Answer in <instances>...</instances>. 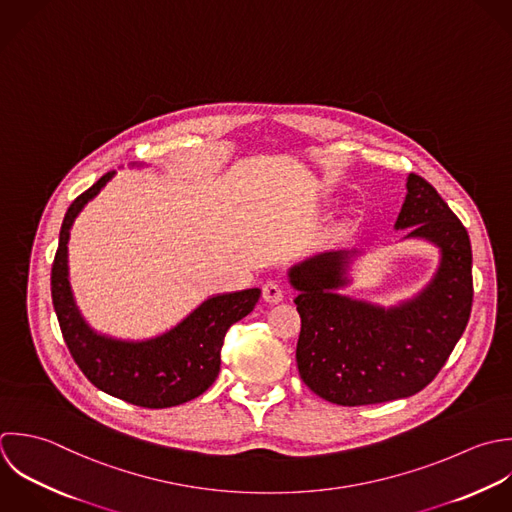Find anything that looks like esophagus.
Returning a JSON list of instances; mask_svg holds the SVG:
<instances>
[{
    "label": "esophagus",
    "mask_w": 512,
    "mask_h": 512,
    "mask_svg": "<svg viewBox=\"0 0 512 512\" xmlns=\"http://www.w3.org/2000/svg\"><path fill=\"white\" fill-rule=\"evenodd\" d=\"M263 299L267 301V303H279L281 299H283V289H281V285L279 283H275V281H267L265 285H263Z\"/></svg>",
    "instance_id": "obj_1"
}]
</instances>
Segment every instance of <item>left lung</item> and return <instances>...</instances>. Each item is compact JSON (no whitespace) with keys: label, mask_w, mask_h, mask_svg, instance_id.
Returning a JSON list of instances; mask_svg holds the SVG:
<instances>
[{"label":"left lung","mask_w":512,"mask_h":512,"mask_svg":"<svg viewBox=\"0 0 512 512\" xmlns=\"http://www.w3.org/2000/svg\"><path fill=\"white\" fill-rule=\"evenodd\" d=\"M441 249L435 279L415 299L383 309L335 293L349 283L357 251L315 255L289 271L299 291L297 367L321 399L377 405L423 391L461 339L473 307V251L461 219L421 175L407 179V197L395 223Z\"/></svg>","instance_id":"obj_1"}]
</instances>
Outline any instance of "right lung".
Returning <instances> with one entry per match:
<instances>
[{
  "label": "right lung",
  "instance_id": "obj_1",
  "mask_svg": "<svg viewBox=\"0 0 512 512\" xmlns=\"http://www.w3.org/2000/svg\"><path fill=\"white\" fill-rule=\"evenodd\" d=\"M115 171L105 173L67 209L51 267V299L63 341L81 373L103 393L145 409H167L203 395L219 375L229 327L247 317L261 291L245 289L203 301L171 331L149 341L97 335L79 315L67 279L69 229Z\"/></svg>",
  "mask_w": 512,
  "mask_h": 512
}]
</instances>
